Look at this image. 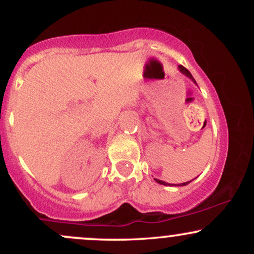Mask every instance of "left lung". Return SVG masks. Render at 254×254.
Wrapping results in <instances>:
<instances>
[{
    "instance_id": "left-lung-1",
    "label": "left lung",
    "mask_w": 254,
    "mask_h": 254,
    "mask_svg": "<svg viewBox=\"0 0 254 254\" xmlns=\"http://www.w3.org/2000/svg\"><path fill=\"white\" fill-rule=\"evenodd\" d=\"M179 70H180V71H182L184 75H186V76H188V77H190V78H192V80H193V81H194V78H193V77H192L191 72H190V71H189V70H188V69H186V68H185V66H183V65H179ZM194 82H196V81H194ZM155 182H156V183H159V184H161V185H171V184H167V183L162 182V180H159V179H155ZM190 182H191V180H190ZM190 182H188V183H182V184H178V185H177V186H185V185H188V184H189V183H190Z\"/></svg>"
}]
</instances>
